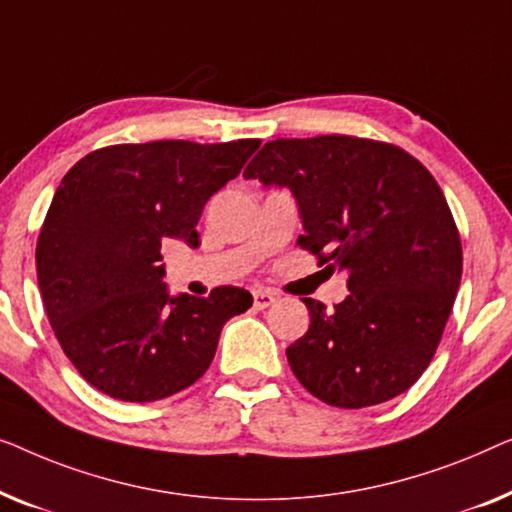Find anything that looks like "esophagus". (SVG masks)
<instances>
[{"label": "esophagus", "mask_w": 512, "mask_h": 512, "mask_svg": "<svg viewBox=\"0 0 512 512\" xmlns=\"http://www.w3.org/2000/svg\"><path fill=\"white\" fill-rule=\"evenodd\" d=\"M273 301H276V294H273L271 290H253V306L257 308V311H264V308H269Z\"/></svg>", "instance_id": "esophagus-1"}]
</instances>
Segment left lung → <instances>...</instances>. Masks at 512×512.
<instances>
[{
    "label": "left lung",
    "mask_w": 512,
    "mask_h": 512,
    "mask_svg": "<svg viewBox=\"0 0 512 512\" xmlns=\"http://www.w3.org/2000/svg\"><path fill=\"white\" fill-rule=\"evenodd\" d=\"M246 178L290 187L299 246L348 271L334 311L304 299L311 327L287 348L313 397L364 408L406 392L441 343L462 280V241L434 176L392 143L345 134L276 139Z\"/></svg>",
    "instance_id": "obj_1"
}]
</instances>
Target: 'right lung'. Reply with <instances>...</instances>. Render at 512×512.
<instances>
[{
    "label": "right lung",
    "mask_w": 512,
    "mask_h": 512,
    "mask_svg": "<svg viewBox=\"0 0 512 512\" xmlns=\"http://www.w3.org/2000/svg\"><path fill=\"white\" fill-rule=\"evenodd\" d=\"M257 148L120 143L62 178L37 241L39 290L64 355L99 392L143 403L185 390L211 366L225 322L253 306L232 285L171 297L160 250L164 239L199 246L206 201Z\"/></svg>",
    "instance_id": "right-lung-1"
}]
</instances>
